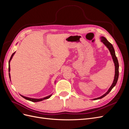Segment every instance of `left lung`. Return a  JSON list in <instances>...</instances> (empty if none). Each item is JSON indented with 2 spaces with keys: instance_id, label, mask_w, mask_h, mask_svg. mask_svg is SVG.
I'll use <instances>...</instances> for the list:
<instances>
[{
  "instance_id": "obj_1",
  "label": "left lung",
  "mask_w": 129,
  "mask_h": 129,
  "mask_svg": "<svg viewBox=\"0 0 129 129\" xmlns=\"http://www.w3.org/2000/svg\"><path fill=\"white\" fill-rule=\"evenodd\" d=\"M101 41H102L103 43V44L107 47V48L109 49V51L110 52V53L111 54V56H112V59H113V60H114L115 66V79H114V82H113L111 86L110 87V88H109V89L108 90V91L103 96L99 97V98L93 99V100L101 99L103 98V97H105L107 94H108V93L110 92V91L116 85L117 82L118 76H119V64H118V60H117V57L116 56L115 52V49L114 48V47H113L112 45L111 44V43L109 42L107 40V39L105 38L102 37L101 38Z\"/></svg>"
}]
</instances>
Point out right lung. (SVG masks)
Here are the masks:
<instances>
[{"instance_id": "1", "label": "right lung", "mask_w": 129, "mask_h": 129, "mask_svg": "<svg viewBox=\"0 0 129 129\" xmlns=\"http://www.w3.org/2000/svg\"><path fill=\"white\" fill-rule=\"evenodd\" d=\"M15 53V52L14 53H13V54H12V55H11V58H10V60H9V72H10V61H11V60L12 59V57H13V55H14V54ZM9 77H10V73H9ZM23 98H24V99H25L26 100H28V101H32V102H39V101H42V100H46V99H49V97L51 96V95H49V96H47V97H44V98H43V99H30V98H28V97H25V96H22V95H21Z\"/></svg>"}]
</instances>
